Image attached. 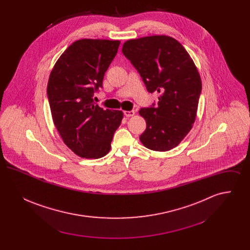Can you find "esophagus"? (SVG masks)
I'll use <instances>...</instances> for the list:
<instances>
[{
  "mask_svg": "<svg viewBox=\"0 0 250 250\" xmlns=\"http://www.w3.org/2000/svg\"><path fill=\"white\" fill-rule=\"evenodd\" d=\"M124 113L126 117H131V116H134L136 112H135V110H125Z\"/></svg>",
  "mask_w": 250,
  "mask_h": 250,
  "instance_id": "1",
  "label": "esophagus"
}]
</instances>
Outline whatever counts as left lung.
Returning <instances> with one entry per match:
<instances>
[{
    "mask_svg": "<svg viewBox=\"0 0 250 250\" xmlns=\"http://www.w3.org/2000/svg\"><path fill=\"white\" fill-rule=\"evenodd\" d=\"M122 51L140 73L147 91L159 94L156 106L139 111L147 125L141 142L157 152L176 147L192 128L202 92V80L190 55L167 36L130 39Z\"/></svg>",
    "mask_w": 250,
    "mask_h": 250,
    "instance_id": "obj_1",
    "label": "left lung"
}]
</instances>
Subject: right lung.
<instances>
[{
	"instance_id": "right-lung-1",
	"label": "right lung",
	"mask_w": 250,
	"mask_h": 250,
	"mask_svg": "<svg viewBox=\"0 0 250 250\" xmlns=\"http://www.w3.org/2000/svg\"><path fill=\"white\" fill-rule=\"evenodd\" d=\"M119 40L81 39L64 50L50 72L48 93L55 127L64 144L84 158L107 155L123 111L100 107L92 98L117 54Z\"/></svg>"
}]
</instances>
